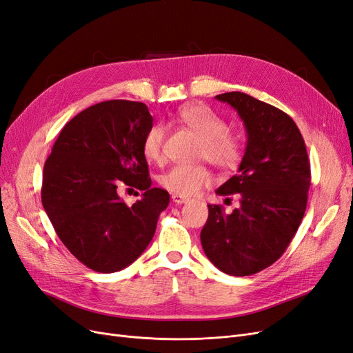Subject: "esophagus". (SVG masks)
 Listing matches in <instances>:
<instances>
[{
  "label": "esophagus",
  "instance_id": "34e87169",
  "mask_svg": "<svg viewBox=\"0 0 353 353\" xmlns=\"http://www.w3.org/2000/svg\"><path fill=\"white\" fill-rule=\"evenodd\" d=\"M172 201L176 204H184V203H188L190 199H187L184 196H179V194H172Z\"/></svg>",
  "mask_w": 353,
  "mask_h": 353
}]
</instances>
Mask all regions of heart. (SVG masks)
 Listing matches in <instances>:
<instances>
[{
    "instance_id": "b5f03b06",
    "label": "heart",
    "mask_w": 353,
    "mask_h": 353,
    "mask_svg": "<svg viewBox=\"0 0 353 353\" xmlns=\"http://www.w3.org/2000/svg\"><path fill=\"white\" fill-rule=\"evenodd\" d=\"M175 121L200 139L197 157L205 159L213 166L230 171L235 169L242 156L241 140L228 131L226 121L219 117L209 106L194 103L181 108ZM166 130L162 124H153L144 132L141 150L145 159L162 162ZM210 181V174L203 165L169 168L159 178L161 185L179 196H192Z\"/></svg>"
}]
</instances>
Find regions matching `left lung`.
<instances>
[{
  "mask_svg": "<svg viewBox=\"0 0 353 353\" xmlns=\"http://www.w3.org/2000/svg\"><path fill=\"white\" fill-rule=\"evenodd\" d=\"M232 106L248 134L238 174L216 190L239 194L241 208L226 214L209 204L200 239L208 259L230 276L272 265L289 247L307 209L311 168L301 131L281 109L241 92L216 96Z\"/></svg>",
  "mask_w": 353,
  "mask_h": 353,
  "instance_id": "1",
  "label": "left lung"
}]
</instances>
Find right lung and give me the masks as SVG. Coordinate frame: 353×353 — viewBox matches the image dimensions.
Wrapping results in <instances>:
<instances>
[{
	"mask_svg": "<svg viewBox=\"0 0 353 353\" xmlns=\"http://www.w3.org/2000/svg\"><path fill=\"white\" fill-rule=\"evenodd\" d=\"M153 118L143 102L105 101L84 109L61 130L43 166L42 204L58 238L89 269L114 273L150 244L169 194L152 188L141 150ZM121 185L144 190L132 206Z\"/></svg>",
	"mask_w": 353,
	"mask_h": 353,
	"instance_id": "obj_1",
	"label": "right lung"
}]
</instances>
